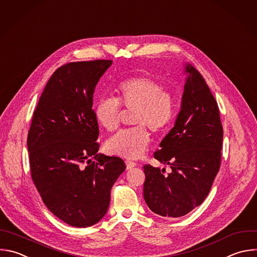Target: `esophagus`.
<instances>
[{
    "label": "esophagus",
    "mask_w": 257,
    "mask_h": 257,
    "mask_svg": "<svg viewBox=\"0 0 257 257\" xmlns=\"http://www.w3.org/2000/svg\"><path fill=\"white\" fill-rule=\"evenodd\" d=\"M125 163H126V166H127V169H128V170H129V169L134 168V167L137 165V163H136V162L131 161V160H126V161H125Z\"/></svg>",
    "instance_id": "34e87169"
}]
</instances>
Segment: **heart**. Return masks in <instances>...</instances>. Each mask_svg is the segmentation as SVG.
I'll return each instance as SVG.
<instances>
[{
	"mask_svg": "<svg viewBox=\"0 0 257 257\" xmlns=\"http://www.w3.org/2000/svg\"><path fill=\"white\" fill-rule=\"evenodd\" d=\"M118 98L103 97L95 107V118L107 131L115 130L120 121V104L134 110L136 127L118 131L105 142L107 153L125 158L140 157L147 149L150 136L146 129L158 133L172 124L176 106L172 94L163 91L162 84L150 76H136L122 81L117 88Z\"/></svg>",
	"mask_w": 257,
	"mask_h": 257,
	"instance_id": "heart-1",
	"label": "heart"
}]
</instances>
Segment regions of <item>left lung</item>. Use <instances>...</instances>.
<instances>
[{"instance_id": "obj_1", "label": "left lung", "mask_w": 257, "mask_h": 257, "mask_svg": "<svg viewBox=\"0 0 257 257\" xmlns=\"http://www.w3.org/2000/svg\"><path fill=\"white\" fill-rule=\"evenodd\" d=\"M181 111L154 158L172 168L145 164L143 196L148 208L166 218L187 215L208 196L221 163L223 127L217 102L201 73L190 63Z\"/></svg>"}]
</instances>
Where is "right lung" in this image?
Instances as JSON below:
<instances>
[{"label": "right lung", "instance_id": "1", "mask_svg": "<svg viewBox=\"0 0 257 257\" xmlns=\"http://www.w3.org/2000/svg\"><path fill=\"white\" fill-rule=\"evenodd\" d=\"M112 60L77 61L57 68L33 115L27 147L31 177L48 210L85 228L106 215L111 189L126 165L99 151L95 89Z\"/></svg>", "mask_w": 257, "mask_h": 257}]
</instances>
